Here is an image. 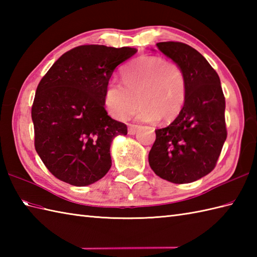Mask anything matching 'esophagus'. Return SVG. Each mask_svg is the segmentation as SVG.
I'll return each mask as SVG.
<instances>
[{"mask_svg":"<svg viewBox=\"0 0 257 257\" xmlns=\"http://www.w3.org/2000/svg\"><path fill=\"white\" fill-rule=\"evenodd\" d=\"M137 130H138V125L130 124L128 127V134L129 135H135L136 133H137Z\"/></svg>","mask_w":257,"mask_h":257,"instance_id":"1","label":"esophagus"}]
</instances>
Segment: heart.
Returning a JSON list of instances; mask_svg holds the SVG:
<instances>
[{
    "mask_svg": "<svg viewBox=\"0 0 257 257\" xmlns=\"http://www.w3.org/2000/svg\"><path fill=\"white\" fill-rule=\"evenodd\" d=\"M123 84L109 81L105 90V106L116 119H123L141 102L136 118L171 121L181 112L187 99L188 83L179 64L162 57L144 55L122 73Z\"/></svg>",
    "mask_w": 257,
    "mask_h": 257,
    "instance_id": "b5f03b06",
    "label": "heart"
}]
</instances>
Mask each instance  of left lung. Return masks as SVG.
Listing matches in <instances>:
<instances>
[{"label":"left lung","instance_id":"8db88e82","mask_svg":"<svg viewBox=\"0 0 257 257\" xmlns=\"http://www.w3.org/2000/svg\"><path fill=\"white\" fill-rule=\"evenodd\" d=\"M184 70L187 99L178 117L156 130L149 165L161 179L182 184L209 174L226 140L225 98L220 77L201 54L184 43H157Z\"/></svg>","mask_w":257,"mask_h":257}]
</instances>
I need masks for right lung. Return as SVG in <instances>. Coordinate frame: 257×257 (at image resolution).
Returning <instances> with one entry per match:
<instances>
[{"mask_svg": "<svg viewBox=\"0 0 257 257\" xmlns=\"http://www.w3.org/2000/svg\"><path fill=\"white\" fill-rule=\"evenodd\" d=\"M136 53L132 47H75L40 81L32 107L35 149L54 177L85 187L109 171L111 143L127 135V125L108 116L103 97L113 70Z\"/></svg>", "mask_w": 257, "mask_h": 257, "instance_id": "1", "label": "right lung"}]
</instances>
